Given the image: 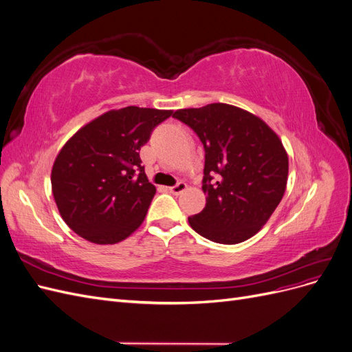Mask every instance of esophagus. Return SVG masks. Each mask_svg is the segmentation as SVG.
<instances>
[{
	"label": "esophagus",
	"instance_id": "obj_1",
	"mask_svg": "<svg viewBox=\"0 0 352 352\" xmlns=\"http://www.w3.org/2000/svg\"><path fill=\"white\" fill-rule=\"evenodd\" d=\"M185 189H186V184H185V182H179V184H176L175 186H170V188H168L170 194H173V195H179V194H182Z\"/></svg>",
	"mask_w": 352,
	"mask_h": 352
}]
</instances>
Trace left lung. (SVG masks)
<instances>
[{"mask_svg": "<svg viewBox=\"0 0 352 352\" xmlns=\"http://www.w3.org/2000/svg\"><path fill=\"white\" fill-rule=\"evenodd\" d=\"M175 119L192 129L206 150V207L188 221L201 236L233 245L254 236L285 194L287 154L260 117L214 102L184 109Z\"/></svg>", "mask_w": 352, "mask_h": 352, "instance_id": "1", "label": "left lung"}]
</instances>
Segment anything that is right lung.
I'll list each match as a JSON object with an SVG mask.
<instances>
[{
  "label": "right lung",
  "instance_id": "right-lung-1",
  "mask_svg": "<svg viewBox=\"0 0 352 352\" xmlns=\"http://www.w3.org/2000/svg\"><path fill=\"white\" fill-rule=\"evenodd\" d=\"M172 110L131 105L85 124L61 148L51 172L57 208L66 225L94 243H117L144 221L155 186L140 150Z\"/></svg>",
  "mask_w": 352,
  "mask_h": 352
}]
</instances>
